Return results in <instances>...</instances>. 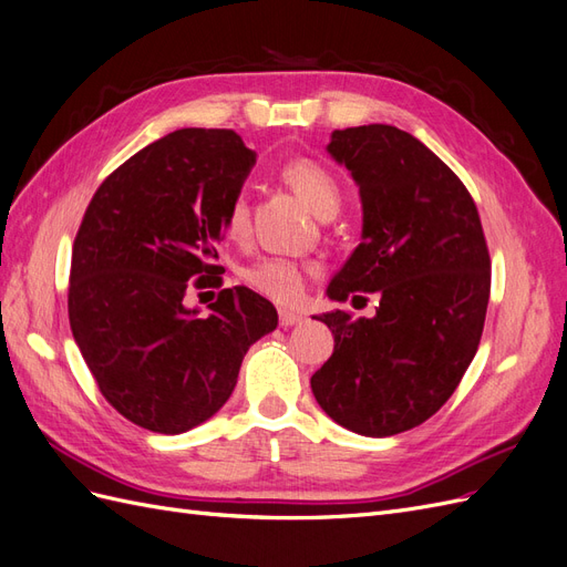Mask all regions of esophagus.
<instances>
[{"instance_id":"34e87169","label":"esophagus","mask_w":567,"mask_h":567,"mask_svg":"<svg viewBox=\"0 0 567 567\" xmlns=\"http://www.w3.org/2000/svg\"><path fill=\"white\" fill-rule=\"evenodd\" d=\"M305 317L300 315V312H288V310H281L279 312V323L281 326H296V323H300Z\"/></svg>"}]
</instances>
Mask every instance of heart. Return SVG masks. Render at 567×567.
<instances>
[{
    "mask_svg": "<svg viewBox=\"0 0 567 567\" xmlns=\"http://www.w3.org/2000/svg\"><path fill=\"white\" fill-rule=\"evenodd\" d=\"M284 182L307 203L317 217L331 219L342 203V188L329 167L310 158L288 161L281 169ZM225 231L234 241H241L248 231V196L238 192L225 215ZM315 274V267L298 260H288L281 255H267L244 269V279L271 300L293 305L305 296L307 281Z\"/></svg>",
    "mask_w": 567,
    "mask_h": 567,
    "instance_id": "1",
    "label": "heart"
}]
</instances>
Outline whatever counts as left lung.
Listing matches in <instances>:
<instances>
[{"label":"left lung","mask_w":567,"mask_h":567,"mask_svg":"<svg viewBox=\"0 0 567 567\" xmlns=\"http://www.w3.org/2000/svg\"><path fill=\"white\" fill-rule=\"evenodd\" d=\"M329 153L359 184L364 229L326 293L381 302L373 319L315 317L336 348L310 383L348 431L398 435L452 398L477 352L492 284L485 231L468 188L409 132L336 130Z\"/></svg>","instance_id":"1"}]
</instances>
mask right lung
I'll return each instance as SVG.
<instances>
[{"label": "right lung", "mask_w": 567, "mask_h": 567, "mask_svg": "<svg viewBox=\"0 0 567 567\" xmlns=\"http://www.w3.org/2000/svg\"><path fill=\"white\" fill-rule=\"evenodd\" d=\"M255 165L234 130L186 127L134 153L101 182L71 260L68 319L106 402L134 425L179 435L229 400L274 305L221 288L208 317L192 288L221 286L225 215Z\"/></svg>", "instance_id": "right-lung-1"}]
</instances>
